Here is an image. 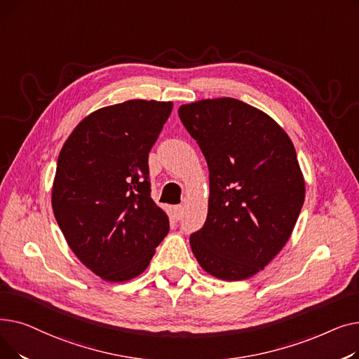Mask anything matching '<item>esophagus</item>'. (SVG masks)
<instances>
[{
    "label": "esophagus",
    "mask_w": 359,
    "mask_h": 359,
    "mask_svg": "<svg viewBox=\"0 0 359 359\" xmlns=\"http://www.w3.org/2000/svg\"><path fill=\"white\" fill-rule=\"evenodd\" d=\"M182 214H183V208H182V206L180 205H177V206H173V208H172V218L173 219H180L182 218Z\"/></svg>",
    "instance_id": "1"
}]
</instances>
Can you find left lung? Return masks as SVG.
I'll use <instances>...</instances> for the list:
<instances>
[{
    "label": "left lung",
    "mask_w": 359,
    "mask_h": 359,
    "mask_svg": "<svg viewBox=\"0 0 359 359\" xmlns=\"http://www.w3.org/2000/svg\"><path fill=\"white\" fill-rule=\"evenodd\" d=\"M179 116L210 170L208 215L192 252L218 279H248L285 246L303 208L294 144L265 111L231 97L182 104Z\"/></svg>",
    "instance_id": "8db88e82"
}]
</instances>
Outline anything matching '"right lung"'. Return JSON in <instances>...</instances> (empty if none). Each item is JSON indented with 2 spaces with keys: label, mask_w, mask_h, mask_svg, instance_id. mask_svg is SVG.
Listing matches in <instances>:
<instances>
[{
  "label": "right lung",
  "mask_w": 359,
  "mask_h": 359,
  "mask_svg": "<svg viewBox=\"0 0 359 359\" xmlns=\"http://www.w3.org/2000/svg\"><path fill=\"white\" fill-rule=\"evenodd\" d=\"M172 102L128 100L86 116L62 145L52 210L83 265L109 282L141 275L170 230L151 198L148 153Z\"/></svg>",
  "instance_id": "right-lung-1"
}]
</instances>
